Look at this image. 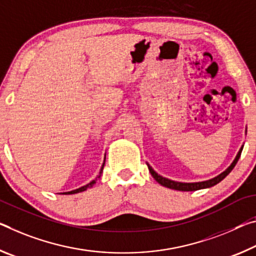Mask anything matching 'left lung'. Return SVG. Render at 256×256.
<instances>
[{"label":"left lung","mask_w":256,"mask_h":256,"mask_svg":"<svg viewBox=\"0 0 256 256\" xmlns=\"http://www.w3.org/2000/svg\"><path fill=\"white\" fill-rule=\"evenodd\" d=\"M242 150V148L240 150V152H238L237 156L234 158V162L232 163V164H230V166L228 168L227 170H224L222 174H220L219 176H216V177H214V178H212L210 180H206V182H174V180H170L168 178L162 177V176H160V174H158L156 171H154L148 164V170H150V174L153 176V178L156 179L158 184H161L162 186L171 188V190H182V192L198 190H203V188H208V187L214 186V185H216L218 182H220L221 180L227 177V176L230 174V171H232L234 168V166H236V163L238 162V160H240Z\"/></svg>","instance_id":"1"}]
</instances>
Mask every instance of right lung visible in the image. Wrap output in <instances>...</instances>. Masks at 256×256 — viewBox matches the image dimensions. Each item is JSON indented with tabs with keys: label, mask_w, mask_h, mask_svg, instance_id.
<instances>
[{
	"label": "right lung",
	"mask_w": 256,
	"mask_h": 256,
	"mask_svg": "<svg viewBox=\"0 0 256 256\" xmlns=\"http://www.w3.org/2000/svg\"><path fill=\"white\" fill-rule=\"evenodd\" d=\"M104 162H106V158H104ZM103 168H104V163H103V166H102V169H100V174H102V171H103ZM100 174L98 176V178H100ZM96 180L98 179H95V180H93V182H90V184H87L86 186H82V187H80V188H78V190H71V192H62V194H66V195H70V194H77V192H84V190H86L87 188L88 187H92L94 185V184L96 182Z\"/></svg>",
	"instance_id": "add662e5"
}]
</instances>
